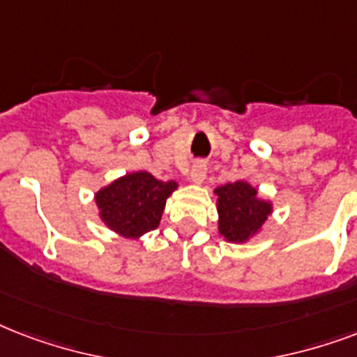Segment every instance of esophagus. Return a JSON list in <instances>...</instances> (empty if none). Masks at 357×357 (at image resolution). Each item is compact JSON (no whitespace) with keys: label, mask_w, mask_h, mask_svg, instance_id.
<instances>
[{"label":"esophagus","mask_w":357,"mask_h":357,"mask_svg":"<svg viewBox=\"0 0 357 357\" xmlns=\"http://www.w3.org/2000/svg\"><path fill=\"white\" fill-rule=\"evenodd\" d=\"M206 174H208V167H206V162H202V160H197V162L190 167L189 178L195 185H202L204 179H206Z\"/></svg>","instance_id":"34e87169"}]
</instances>
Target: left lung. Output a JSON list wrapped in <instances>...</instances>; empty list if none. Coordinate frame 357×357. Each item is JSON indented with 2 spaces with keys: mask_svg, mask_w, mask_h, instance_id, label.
I'll list each match as a JSON object with an SVG mask.
<instances>
[{
  "mask_svg": "<svg viewBox=\"0 0 357 357\" xmlns=\"http://www.w3.org/2000/svg\"><path fill=\"white\" fill-rule=\"evenodd\" d=\"M219 213V236L228 243H247L262 232L273 204L258 197V189L249 181L219 185L213 190Z\"/></svg>",
  "mask_w": 357,
  "mask_h": 357,
  "instance_id": "1",
  "label": "left lung"
}]
</instances>
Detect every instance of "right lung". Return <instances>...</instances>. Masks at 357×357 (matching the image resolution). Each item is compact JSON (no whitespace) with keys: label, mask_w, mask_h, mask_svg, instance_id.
Here are the masks:
<instances>
[{"label":"right lung","mask_w":357,"mask_h":357,"mask_svg":"<svg viewBox=\"0 0 357 357\" xmlns=\"http://www.w3.org/2000/svg\"><path fill=\"white\" fill-rule=\"evenodd\" d=\"M176 181H160L148 170L129 172L95 192L99 219L108 230L127 239H140L159 227Z\"/></svg>","instance_id":"right-lung-1"}]
</instances>
